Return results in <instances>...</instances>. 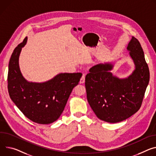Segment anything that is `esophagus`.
I'll use <instances>...</instances> for the list:
<instances>
[{"label": "esophagus", "instance_id": "34e87169", "mask_svg": "<svg viewBox=\"0 0 156 156\" xmlns=\"http://www.w3.org/2000/svg\"><path fill=\"white\" fill-rule=\"evenodd\" d=\"M84 81H85V75H82V77H81V79H80V83H84Z\"/></svg>", "mask_w": 156, "mask_h": 156}]
</instances>
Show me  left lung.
Wrapping results in <instances>:
<instances>
[{"instance_id": "8db88e82", "label": "left lung", "mask_w": 156, "mask_h": 156, "mask_svg": "<svg viewBox=\"0 0 156 156\" xmlns=\"http://www.w3.org/2000/svg\"><path fill=\"white\" fill-rule=\"evenodd\" d=\"M127 50L135 65L128 77L113 75L111 63L93 66L85 77L88 101L96 116L108 122H119L135 114L142 105L149 84V67L137 39L133 37Z\"/></svg>"}]
</instances>
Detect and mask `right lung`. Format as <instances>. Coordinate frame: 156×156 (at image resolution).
I'll return each instance as SVG.
<instances>
[{"label":"right lung","mask_w":156,"mask_h":156,"mask_svg":"<svg viewBox=\"0 0 156 156\" xmlns=\"http://www.w3.org/2000/svg\"><path fill=\"white\" fill-rule=\"evenodd\" d=\"M27 41L26 37L11 55L8 91L11 100L27 118L38 124H48L57 120L62 115L82 73H60L44 83L27 81L21 73L19 64L22 48Z\"/></svg>","instance_id":"add662e5"}]
</instances>
